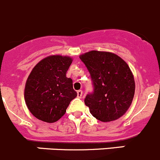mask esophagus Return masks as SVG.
I'll list each match as a JSON object with an SVG mask.
<instances>
[{
  "label": "esophagus",
  "instance_id": "esophagus-1",
  "mask_svg": "<svg viewBox=\"0 0 160 160\" xmlns=\"http://www.w3.org/2000/svg\"><path fill=\"white\" fill-rule=\"evenodd\" d=\"M82 96V90H78L77 91V97L78 98H81Z\"/></svg>",
  "mask_w": 160,
  "mask_h": 160
}]
</instances>
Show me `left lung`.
Returning <instances> with one entry per match:
<instances>
[{
  "mask_svg": "<svg viewBox=\"0 0 160 160\" xmlns=\"http://www.w3.org/2000/svg\"><path fill=\"white\" fill-rule=\"evenodd\" d=\"M87 68L93 92L85 104L92 116L111 122L122 116L133 101L135 82L133 73L121 57L109 52H88L79 56Z\"/></svg>",
  "mask_w": 160,
  "mask_h": 160,
  "instance_id": "left-lung-1",
  "label": "left lung"
}]
</instances>
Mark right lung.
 Returning <instances> with one entry per match:
<instances>
[{"mask_svg": "<svg viewBox=\"0 0 160 160\" xmlns=\"http://www.w3.org/2000/svg\"><path fill=\"white\" fill-rule=\"evenodd\" d=\"M72 58L52 55L41 60L28 76L24 89L26 104L32 115L46 122L58 121L77 92L66 76Z\"/></svg>", "mask_w": 160, "mask_h": 160, "instance_id": "right-lung-1", "label": "right lung"}]
</instances>
